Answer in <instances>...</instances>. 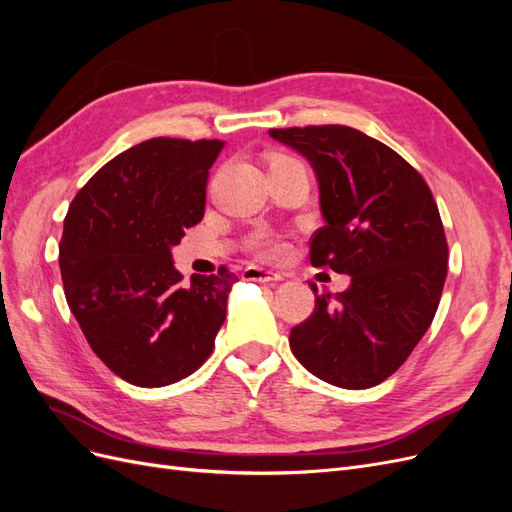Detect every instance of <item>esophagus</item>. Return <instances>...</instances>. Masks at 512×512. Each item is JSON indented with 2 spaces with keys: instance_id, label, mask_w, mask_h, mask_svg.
<instances>
[{
  "instance_id": "esophagus-1",
  "label": "esophagus",
  "mask_w": 512,
  "mask_h": 512,
  "mask_svg": "<svg viewBox=\"0 0 512 512\" xmlns=\"http://www.w3.org/2000/svg\"><path fill=\"white\" fill-rule=\"evenodd\" d=\"M243 280L247 282H282L284 275L277 273V271H267V269H260V267H247L243 271Z\"/></svg>"
}]
</instances>
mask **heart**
Here are the masks:
<instances>
[{"mask_svg":"<svg viewBox=\"0 0 512 512\" xmlns=\"http://www.w3.org/2000/svg\"><path fill=\"white\" fill-rule=\"evenodd\" d=\"M284 164H297V160L294 158H288V156H277L273 158V164L271 166H284ZM254 250L265 256V258H277L284 254V243L282 239H277L275 235H260L254 239Z\"/></svg>","mask_w":512,"mask_h":512,"instance_id":"b5f03b06","label":"heart"}]
</instances>
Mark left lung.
Listing matches in <instances>:
<instances>
[{"mask_svg": "<svg viewBox=\"0 0 512 512\" xmlns=\"http://www.w3.org/2000/svg\"><path fill=\"white\" fill-rule=\"evenodd\" d=\"M269 136L314 168L324 226L309 243L312 265L350 275L348 290L316 297L314 314L290 331V348L316 378L369 389L404 365L436 316L448 265L438 205L399 153L359 130Z\"/></svg>", "mask_w": 512, "mask_h": 512, "instance_id": "left-lung-1", "label": "left lung"}]
</instances>
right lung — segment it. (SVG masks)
<instances>
[{
	"label": "right lung",
	"mask_w": 512,
	"mask_h": 512,
	"mask_svg": "<svg viewBox=\"0 0 512 512\" xmlns=\"http://www.w3.org/2000/svg\"><path fill=\"white\" fill-rule=\"evenodd\" d=\"M224 141L151 138L74 196L59 243L66 301L98 359L130 384L166 386L207 361L237 275L175 269L170 250L203 220Z\"/></svg>",
	"instance_id": "1"
}]
</instances>
